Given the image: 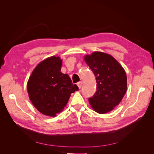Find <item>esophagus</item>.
Segmentation results:
<instances>
[{"label": "esophagus", "mask_w": 154, "mask_h": 154, "mask_svg": "<svg viewBox=\"0 0 154 154\" xmlns=\"http://www.w3.org/2000/svg\"><path fill=\"white\" fill-rule=\"evenodd\" d=\"M77 85H78L79 88H80L82 87V82H78V83H77Z\"/></svg>", "instance_id": "34e87169"}]
</instances>
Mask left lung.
Instances as JSON below:
<instances>
[{"label": "left lung", "mask_w": 154, "mask_h": 154, "mask_svg": "<svg viewBox=\"0 0 154 154\" xmlns=\"http://www.w3.org/2000/svg\"><path fill=\"white\" fill-rule=\"evenodd\" d=\"M85 62L94 73L97 83V91L88 101L96 112H109L120 103L127 91L125 70L112 56L101 52L85 56Z\"/></svg>", "instance_id": "1"}]
</instances>
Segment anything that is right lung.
I'll return each mask as SVG.
<instances>
[{"label": "right lung", "mask_w": 154, "mask_h": 154, "mask_svg": "<svg viewBox=\"0 0 154 154\" xmlns=\"http://www.w3.org/2000/svg\"><path fill=\"white\" fill-rule=\"evenodd\" d=\"M62 60L52 57L40 62L27 82L29 99L36 109L49 116H56L69 101L71 94L78 91L67 74L61 72Z\"/></svg>", "instance_id": "right-lung-1"}]
</instances>
